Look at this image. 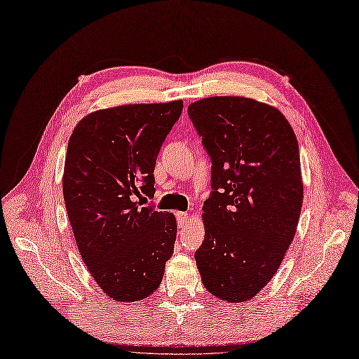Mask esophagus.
I'll return each instance as SVG.
<instances>
[{
    "label": "esophagus",
    "instance_id": "34e87169",
    "mask_svg": "<svg viewBox=\"0 0 359 359\" xmlns=\"http://www.w3.org/2000/svg\"><path fill=\"white\" fill-rule=\"evenodd\" d=\"M189 219H190V217H189L187 212H184V211H178V212H177V222H178V226H180V227L186 226V224L189 223Z\"/></svg>",
    "mask_w": 359,
    "mask_h": 359
}]
</instances>
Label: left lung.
<instances>
[{"label":"left lung","mask_w":359,"mask_h":359,"mask_svg":"<svg viewBox=\"0 0 359 359\" xmlns=\"http://www.w3.org/2000/svg\"><path fill=\"white\" fill-rule=\"evenodd\" d=\"M189 116L211 157L205 238L196 250L202 283L226 302H244L274 277L302 206L297 136L277 107L248 97H206Z\"/></svg>","instance_id":"8db88e82"}]
</instances>
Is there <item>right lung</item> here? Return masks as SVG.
I'll return each mask as SVG.
<instances>
[{"label":"right lung","mask_w":359,"mask_h":359,"mask_svg":"<svg viewBox=\"0 0 359 359\" xmlns=\"http://www.w3.org/2000/svg\"><path fill=\"white\" fill-rule=\"evenodd\" d=\"M181 112V100L100 109L83 116L69 139L62 194L76 245L115 301L149 297L173 255L175 215L142 199L154 196L158 151Z\"/></svg>","instance_id":"add662e5"}]
</instances>
